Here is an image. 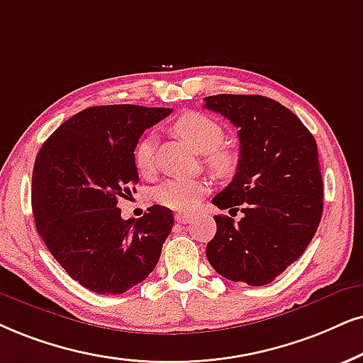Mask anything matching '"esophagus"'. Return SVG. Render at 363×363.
Segmentation results:
<instances>
[{
    "label": "esophagus",
    "mask_w": 363,
    "mask_h": 363,
    "mask_svg": "<svg viewBox=\"0 0 363 363\" xmlns=\"http://www.w3.org/2000/svg\"><path fill=\"white\" fill-rule=\"evenodd\" d=\"M174 218H176V221L179 224H186V223L191 221V214H186V213H177L176 216H174Z\"/></svg>",
    "instance_id": "obj_1"
}]
</instances>
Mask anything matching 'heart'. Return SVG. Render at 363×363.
<instances>
[{"label":"heart","instance_id":"heart-1","mask_svg":"<svg viewBox=\"0 0 363 363\" xmlns=\"http://www.w3.org/2000/svg\"><path fill=\"white\" fill-rule=\"evenodd\" d=\"M174 132L182 137L196 152L206 154V162L218 176H228L236 166V155L233 150L223 147L224 128L219 122L201 112L182 113L174 122ZM155 137L145 134L135 144L134 164L140 174H149L154 167ZM208 182L203 179L176 177L164 181L155 187V203L179 213H191L208 192Z\"/></svg>","mask_w":363,"mask_h":363}]
</instances>
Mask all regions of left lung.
<instances>
[{
  "mask_svg": "<svg viewBox=\"0 0 363 363\" xmlns=\"http://www.w3.org/2000/svg\"><path fill=\"white\" fill-rule=\"evenodd\" d=\"M204 107L236 125L240 162L214 196L216 235L206 256L221 277L251 286L272 283L305 253L323 211V181L313 135L290 108L263 95H211Z\"/></svg>",
  "mask_w": 363,
  "mask_h": 363,
  "instance_id": "obj_1",
  "label": "left lung"
}]
</instances>
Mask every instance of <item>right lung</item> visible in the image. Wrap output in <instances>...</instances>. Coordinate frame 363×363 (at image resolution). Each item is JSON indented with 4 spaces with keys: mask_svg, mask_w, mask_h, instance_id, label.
I'll return each mask as SVG.
<instances>
[{
    "mask_svg": "<svg viewBox=\"0 0 363 363\" xmlns=\"http://www.w3.org/2000/svg\"><path fill=\"white\" fill-rule=\"evenodd\" d=\"M172 108L89 107L63 122L36 154L31 204L41 240L82 286L121 295L152 273L171 233L172 211L150 206L122 219L118 201L135 191L134 149Z\"/></svg>",
    "mask_w": 363,
    "mask_h": 363,
    "instance_id": "obj_1",
    "label": "right lung"
}]
</instances>
